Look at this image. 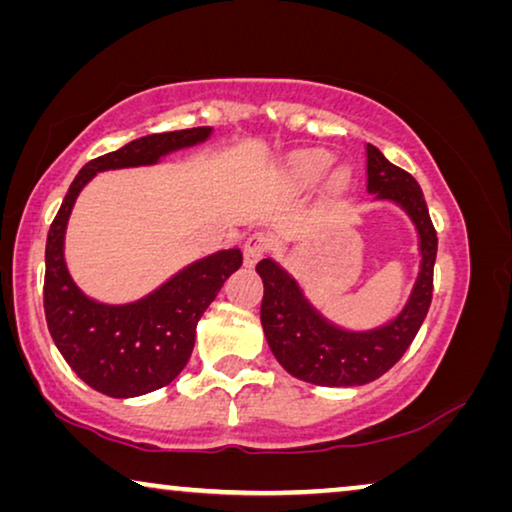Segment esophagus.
<instances>
[{"mask_svg": "<svg viewBox=\"0 0 512 512\" xmlns=\"http://www.w3.org/2000/svg\"><path fill=\"white\" fill-rule=\"evenodd\" d=\"M266 250H269V236L262 234V232H255L250 234L246 243H243V259H246V264H255L259 257H262Z\"/></svg>", "mask_w": 512, "mask_h": 512, "instance_id": "34e87169", "label": "esophagus"}]
</instances>
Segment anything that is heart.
Masks as SVG:
<instances>
[{
    "instance_id": "1",
    "label": "heart",
    "mask_w": 512,
    "mask_h": 512,
    "mask_svg": "<svg viewBox=\"0 0 512 512\" xmlns=\"http://www.w3.org/2000/svg\"><path fill=\"white\" fill-rule=\"evenodd\" d=\"M329 162L331 157L325 153V150H304V153H299L292 160V174L301 183H313L315 178L325 174ZM341 181H343V174H338L334 178V183H341Z\"/></svg>"
}]
</instances>
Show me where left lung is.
Masks as SVG:
<instances>
[{"mask_svg": "<svg viewBox=\"0 0 512 512\" xmlns=\"http://www.w3.org/2000/svg\"><path fill=\"white\" fill-rule=\"evenodd\" d=\"M366 190L376 199L399 204L420 236V273L403 311L371 331H348L315 311L297 280L273 259H262L257 273L264 283L262 318L266 343L278 364L294 378L325 387L366 385L399 362L427 318L434 292L436 229L427 201L408 171L394 167L376 146L366 143Z\"/></svg>", "mask_w": 512, "mask_h": 512, "instance_id": "1", "label": "left lung"}]
</instances>
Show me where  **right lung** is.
<instances>
[{
	"label": "right lung",
	"mask_w": 512,
	"mask_h": 512,
	"mask_svg": "<svg viewBox=\"0 0 512 512\" xmlns=\"http://www.w3.org/2000/svg\"><path fill=\"white\" fill-rule=\"evenodd\" d=\"M211 127L148 134L113 153L90 160L69 185L48 229L43 311L57 350L92 390L115 399L141 397L169 385L185 369L194 348V331L220 287L239 269V248L218 250L132 304H99L85 297L64 264V232L78 192L99 171L146 167L174 150L197 146Z\"/></svg>",
	"instance_id": "1"
}]
</instances>
